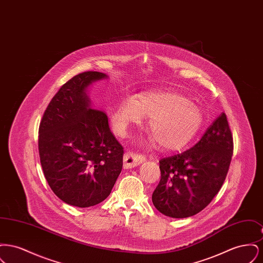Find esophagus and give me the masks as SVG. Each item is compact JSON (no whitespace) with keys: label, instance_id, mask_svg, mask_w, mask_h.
Listing matches in <instances>:
<instances>
[{"label":"esophagus","instance_id":"obj_1","mask_svg":"<svg viewBox=\"0 0 263 263\" xmlns=\"http://www.w3.org/2000/svg\"><path fill=\"white\" fill-rule=\"evenodd\" d=\"M145 157L143 155H138L131 152H128L124 155L123 158V164L124 168H132L134 166H137L138 164L145 162Z\"/></svg>","mask_w":263,"mask_h":263}]
</instances>
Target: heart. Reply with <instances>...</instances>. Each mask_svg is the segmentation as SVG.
I'll list each match as a JSON object with an SVG mask.
<instances>
[{
    "label": "heart",
    "instance_id": "1",
    "mask_svg": "<svg viewBox=\"0 0 263 263\" xmlns=\"http://www.w3.org/2000/svg\"><path fill=\"white\" fill-rule=\"evenodd\" d=\"M142 116L150 117L148 131L163 150L181 149L198 133L203 122L200 108L187 97L170 89H157L136 95L120 102L113 110L110 123L118 136H125L138 125Z\"/></svg>",
    "mask_w": 263,
    "mask_h": 263
}]
</instances>
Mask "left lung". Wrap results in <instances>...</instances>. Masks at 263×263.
<instances>
[{"instance_id": "8db88e82", "label": "left lung", "mask_w": 263, "mask_h": 263, "mask_svg": "<svg viewBox=\"0 0 263 263\" xmlns=\"http://www.w3.org/2000/svg\"><path fill=\"white\" fill-rule=\"evenodd\" d=\"M234 150L225 113L192 148L160 161L161 180L152 195L154 206L172 218L202 211L222 187Z\"/></svg>"}]
</instances>
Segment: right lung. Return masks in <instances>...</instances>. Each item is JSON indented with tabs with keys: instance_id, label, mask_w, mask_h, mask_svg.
<instances>
[{
	"instance_id": "add662e5",
	"label": "right lung",
	"mask_w": 263,
	"mask_h": 263,
	"mask_svg": "<svg viewBox=\"0 0 263 263\" xmlns=\"http://www.w3.org/2000/svg\"><path fill=\"white\" fill-rule=\"evenodd\" d=\"M108 77L84 72L64 84L39 125L38 150L44 176L65 203L86 208L106 199L123 164V148L104 111L92 108L88 88Z\"/></svg>"
}]
</instances>
